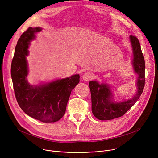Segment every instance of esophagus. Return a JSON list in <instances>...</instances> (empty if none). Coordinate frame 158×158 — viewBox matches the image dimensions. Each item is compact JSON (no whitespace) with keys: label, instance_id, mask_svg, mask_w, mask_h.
<instances>
[{"label":"esophagus","instance_id":"1","mask_svg":"<svg viewBox=\"0 0 158 158\" xmlns=\"http://www.w3.org/2000/svg\"><path fill=\"white\" fill-rule=\"evenodd\" d=\"M82 78L85 81H89L90 80H91L93 78V74L91 73H89V72H88V73H85L83 76H82Z\"/></svg>","mask_w":158,"mask_h":158}]
</instances>
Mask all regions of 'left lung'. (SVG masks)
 <instances>
[{"label": "left lung", "mask_w": 158, "mask_h": 158, "mask_svg": "<svg viewBox=\"0 0 158 158\" xmlns=\"http://www.w3.org/2000/svg\"><path fill=\"white\" fill-rule=\"evenodd\" d=\"M133 49V66L138 74L137 91L133 98L123 102L116 103L112 100L110 89L105 84H99L96 81L89 82L91 94L92 112L100 120H112L120 117L136 103L144 90L145 85V61L139 40L135 36H130Z\"/></svg>", "instance_id": "left-lung-1"}]
</instances>
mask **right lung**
I'll return each mask as SVG.
<instances>
[{
    "label": "right lung",
    "instance_id": "obj_1",
    "mask_svg": "<svg viewBox=\"0 0 158 158\" xmlns=\"http://www.w3.org/2000/svg\"><path fill=\"white\" fill-rule=\"evenodd\" d=\"M40 27H28L18 40L11 64L14 94L19 106L30 117L45 123L55 122L63 117L70 93L79 82V75L59 79L33 87L27 82L26 56L28 45Z\"/></svg>",
    "mask_w": 158,
    "mask_h": 158
}]
</instances>
